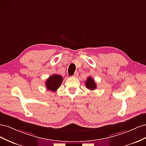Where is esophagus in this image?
<instances>
[{"label": "esophagus", "mask_w": 146, "mask_h": 146, "mask_svg": "<svg viewBox=\"0 0 146 146\" xmlns=\"http://www.w3.org/2000/svg\"><path fill=\"white\" fill-rule=\"evenodd\" d=\"M78 72L77 71V72H75V74L73 75V76H72V77H78Z\"/></svg>", "instance_id": "1"}]
</instances>
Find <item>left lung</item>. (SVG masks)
<instances>
[{"mask_svg":"<svg viewBox=\"0 0 146 146\" xmlns=\"http://www.w3.org/2000/svg\"><path fill=\"white\" fill-rule=\"evenodd\" d=\"M86 87L90 90H94L96 88V84L94 82V80L91 77H88L87 80L85 82Z\"/></svg>","mask_w":146,"mask_h":146,"instance_id":"obj_1","label":"left lung"}]
</instances>
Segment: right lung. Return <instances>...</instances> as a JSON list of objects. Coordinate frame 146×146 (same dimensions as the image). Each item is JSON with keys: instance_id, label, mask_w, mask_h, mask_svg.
Wrapping results in <instances>:
<instances>
[{"instance_id": "obj_1", "label": "right lung", "mask_w": 146, "mask_h": 146, "mask_svg": "<svg viewBox=\"0 0 146 146\" xmlns=\"http://www.w3.org/2000/svg\"><path fill=\"white\" fill-rule=\"evenodd\" d=\"M63 80V78L60 75L54 74L46 80V86L48 90L55 92L61 86V84Z\"/></svg>"}]
</instances>
